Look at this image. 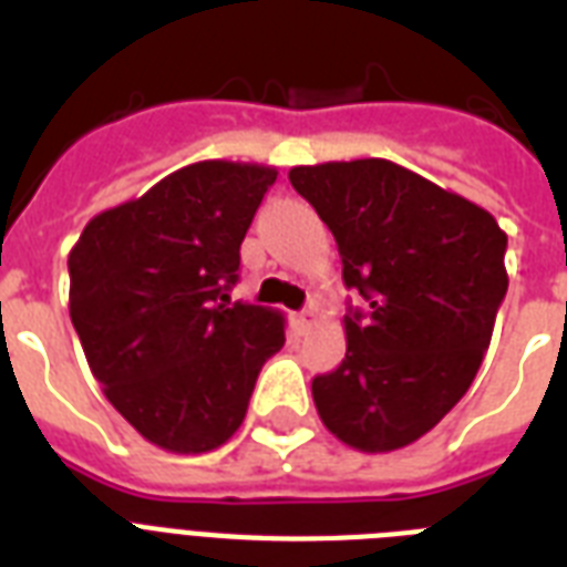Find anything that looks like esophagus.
Listing matches in <instances>:
<instances>
[{
    "label": "esophagus",
    "mask_w": 567,
    "mask_h": 567,
    "mask_svg": "<svg viewBox=\"0 0 567 567\" xmlns=\"http://www.w3.org/2000/svg\"><path fill=\"white\" fill-rule=\"evenodd\" d=\"M315 323H318V311H315V306H309V309H302L300 315H297V329H300V332H309Z\"/></svg>",
    "instance_id": "1"
}]
</instances>
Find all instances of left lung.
I'll list each match as a JSON object with an SVG mask.
<instances>
[{"instance_id": "8db88e82", "label": "left lung", "mask_w": 567, "mask_h": 567, "mask_svg": "<svg viewBox=\"0 0 567 567\" xmlns=\"http://www.w3.org/2000/svg\"><path fill=\"white\" fill-rule=\"evenodd\" d=\"M288 179L336 235L344 285L368 302L344 315V362L311 379L320 421L362 453L405 447L483 364L509 288L506 231L385 158L291 167Z\"/></svg>"}]
</instances>
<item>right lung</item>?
<instances>
[{
    "label": "right lung",
    "instance_id": "add662e5",
    "mask_svg": "<svg viewBox=\"0 0 567 567\" xmlns=\"http://www.w3.org/2000/svg\"><path fill=\"white\" fill-rule=\"evenodd\" d=\"M274 167L196 162L96 214L70 249V318L109 403L150 444L208 453L238 432L279 311L229 302Z\"/></svg>",
    "mask_w": 567,
    "mask_h": 567
}]
</instances>
